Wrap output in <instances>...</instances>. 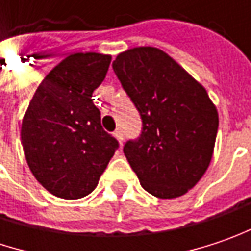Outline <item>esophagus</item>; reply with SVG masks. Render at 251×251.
<instances>
[{
  "label": "esophagus",
  "mask_w": 251,
  "mask_h": 251,
  "mask_svg": "<svg viewBox=\"0 0 251 251\" xmlns=\"http://www.w3.org/2000/svg\"><path fill=\"white\" fill-rule=\"evenodd\" d=\"M114 137H116L117 140L120 141V144H121V143H123V138H124L123 130H121V128H117L116 131H114Z\"/></svg>",
  "instance_id": "1"
}]
</instances>
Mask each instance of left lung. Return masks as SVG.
I'll return each instance as SVG.
<instances>
[{
  "label": "left lung",
  "instance_id": "left-lung-1",
  "mask_svg": "<svg viewBox=\"0 0 251 251\" xmlns=\"http://www.w3.org/2000/svg\"><path fill=\"white\" fill-rule=\"evenodd\" d=\"M113 70L143 123L123 149L140 184L160 199L186 194L206 173L219 128L204 87L154 47L118 54Z\"/></svg>",
  "mask_w": 251,
  "mask_h": 251
}]
</instances>
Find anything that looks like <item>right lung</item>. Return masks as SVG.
Wrapping results in <instances>:
<instances>
[{
    "label": "right lung",
    "instance_id": "obj_1",
    "mask_svg": "<svg viewBox=\"0 0 251 251\" xmlns=\"http://www.w3.org/2000/svg\"><path fill=\"white\" fill-rule=\"evenodd\" d=\"M110 63L104 54H71L50 71L28 105L21 127L24 154L38 183L57 197L90 194L118 149L91 99Z\"/></svg>",
    "mask_w": 251,
    "mask_h": 251
}]
</instances>
